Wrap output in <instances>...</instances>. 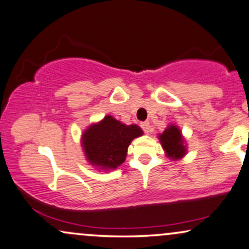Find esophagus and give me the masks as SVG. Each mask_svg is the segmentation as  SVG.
I'll return each instance as SVG.
<instances>
[{
  "mask_svg": "<svg viewBox=\"0 0 249 249\" xmlns=\"http://www.w3.org/2000/svg\"><path fill=\"white\" fill-rule=\"evenodd\" d=\"M141 126L142 128V131H144L145 133H148L151 131V126H150V123L148 122H142L141 124Z\"/></svg>",
  "mask_w": 249,
  "mask_h": 249,
  "instance_id": "34e87169",
  "label": "esophagus"
}]
</instances>
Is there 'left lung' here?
Masks as SVG:
<instances>
[{
  "label": "left lung",
  "instance_id": "8db88e82",
  "mask_svg": "<svg viewBox=\"0 0 249 249\" xmlns=\"http://www.w3.org/2000/svg\"><path fill=\"white\" fill-rule=\"evenodd\" d=\"M162 148L166 152L167 157L172 159H179L186 152L184 146V139L181 137V132L177 126L170 125L165 131L159 136Z\"/></svg>",
  "mask_w": 249,
  "mask_h": 249
}]
</instances>
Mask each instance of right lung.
Here are the masks:
<instances>
[{
	"instance_id": "obj_1",
	"label": "right lung",
	"mask_w": 249,
	"mask_h": 249,
	"mask_svg": "<svg viewBox=\"0 0 249 249\" xmlns=\"http://www.w3.org/2000/svg\"><path fill=\"white\" fill-rule=\"evenodd\" d=\"M142 134V128L137 125L127 126L113 117L107 116L83 133L82 144L91 165L110 170L124 162L128 145Z\"/></svg>"
}]
</instances>
